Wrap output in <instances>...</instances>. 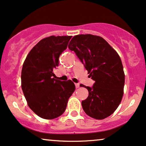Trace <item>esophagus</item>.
I'll return each instance as SVG.
<instances>
[{
    "instance_id": "obj_1",
    "label": "esophagus",
    "mask_w": 146,
    "mask_h": 146,
    "mask_svg": "<svg viewBox=\"0 0 146 146\" xmlns=\"http://www.w3.org/2000/svg\"><path fill=\"white\" fill-rule=\"evenodd\" d=\"M75 87H76V89L77 88H79V87H80V84L78 83H75Z\"/></svg>"
}]
</instances>
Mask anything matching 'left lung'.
Returning <instances> with one entry per match:
<instances>
[{
	"mask_svg": "<svg viewBox=\"0 0 146 146\" xmlns=\"http://www.w3.org/2000/svg\"><path fill=\"white\" fill-rule=\"evenodd\" d=\"M68 48L76 53L95 83L85 87L89 96L82 102L84 112L102 120L114 112L121 102L125 86V72L118 53L99 36L79 35L74 36Z\"/></svg>",
	"mask_w": 146,
	"mask_h": 146,
	"instance_id": "obj_1",
	"label": "left lung"
}]
</instances>
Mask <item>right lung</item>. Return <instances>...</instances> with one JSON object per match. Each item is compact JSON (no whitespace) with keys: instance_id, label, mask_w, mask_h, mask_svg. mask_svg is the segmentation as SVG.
<instances>
[{"instance_id":"1","label":"right lung","mask_w":146,"mask_h":146,"mask_svg":"<svg viewBox=\"0 0 146 146\" xmlns=\"http://www.w3.org/2000/svg\"><path fill=\"white\" fill-rule=\"evenodd\" d=\"M71 38H44L32 48L23 62L21 76L23 95L30 108L44 119L61 116L75 90L71 80L60 81L55 79L53 73L59 65V55L67 48Z\"/></svg>"}]
</instances>
